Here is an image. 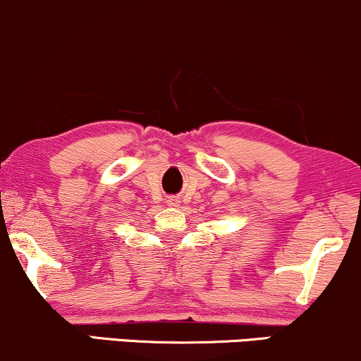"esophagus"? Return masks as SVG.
Masks as SVG:
<instances>
[{"label":"esophagus","instance_id":"obj_1","mask_svg":"<svg viewBox=\"0 0 361 361\" xmlns=\"http://www.w3.org/2000/svg\"><path fill=\"white\" fill-rule=\"evenodd\" d=\"M168 204H169V205H176V204H178V200H176V198H169Z\"/></svg>","mask_w":361,"mask_h":361}]
</instances>
